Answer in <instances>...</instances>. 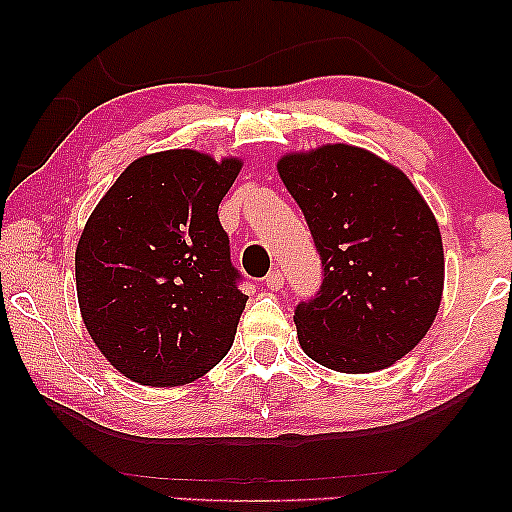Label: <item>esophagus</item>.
<instances>
[{
	"mask_svg": "<svg viewBox=\"0 0 512 512\" xmlns=\"http://www.w3.org/2000/svg\"><path fill=\"white\" fill-rule=\"evenodd\" d=\"M265 286L272 291H279L284 286V272L282 270H272L268 277H265Z\"/></svg>",
	"mask_w": 512,
	"mask_h": 512,
	"instance_id": "34e87169",
	"label": "esophagus"
}]
</instances>
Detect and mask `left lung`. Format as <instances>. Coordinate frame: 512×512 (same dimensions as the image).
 <instances>
[{
  "instance_id": "obj_1",
  "label": "left lung",
  "mask_w": 512,
  "mask_h": 512,
  "mask_svg": "<svg viewBox=\"0 0 512 512\" xmlns=\"http://www.w3.org/2000/svg\"><path fill=\"white\" fill-rule=\"evenodd\" d=\"M321 261V286L293 310L321 366L375 373L429 331L443 296L438 223L412 181L370 151L321 146L279 160Z\"/></svg>"
}]
</instances>
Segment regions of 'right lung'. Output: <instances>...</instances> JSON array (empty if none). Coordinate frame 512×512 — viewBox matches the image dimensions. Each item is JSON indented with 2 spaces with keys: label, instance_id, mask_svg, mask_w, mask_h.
I'll return each mask as SVG.
<instances>
[{
  "label": "right lung",
  "instance_id": "obj_1",
  "mask_svg": "<svg viewBox=\"0 0 512 512\" xmlns=\"http://www.w3.org/2000/svg\"><path fill=\"white\" fill-rule=\"evenodd\" d=\"M188 149L132 163L90 214L76 293L100 352L151 387L198 380L228 354L247 305L219 205L240 172Z\"/></svg>",
  "mask_w": 512,
  "mask_h": 512
}]
</instances>
